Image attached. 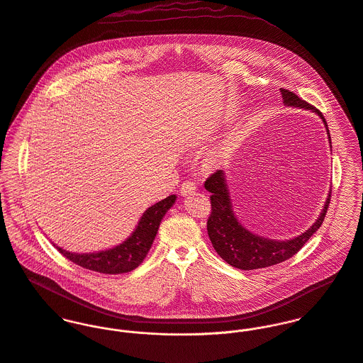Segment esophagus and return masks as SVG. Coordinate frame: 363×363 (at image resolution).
<instances>
[{"label":"esophagus","instance_id":"34e87169","mask_svg":"<svg viewBox=\"0 0 363 363\" xmlns=\"http://www.w3.org/2000/svg\"><path fill=\"white\" fill-rule=\"evenodd\" d=\"M195 191H196V186H195V184L192 181H184L181 184V195L186 196V195L194 194Z\"/></svg>","mask_w":363,"mask_h":363}]
</instances>
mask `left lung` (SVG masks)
Masks as SVG:
<instances>
[{
	"mask_svg": "<svg viewBox=\"0 0 363 363\" xmlns=\"http://www.w3.org/2000/svg\"><path fill=\"white\" fill-rule=\"evenodd\" d=\"M281 94L284 98V104L286 106L304 108L318 113L327 128V122L323 113L318 109H315L313 105L298 98L289 89L281 88ZM327 132H328V128H327ZM328 139L331 143L330 133H328ZM205 188L212 194L211 195L212 213L208 218V234L213 244V248L228 265L242 271L272 267L289 259L290 257L298 252L300 248L308 241V238L321 227L331 201V192H330L320 218L315 220V223L308 230H306L303 234L291 240L279 241V240H268L265 237L252 234L244 225H241V223L234 216L230 195H228V188L225 184V177L221 169L213 172L205 181Z\"/></svg>",
	"mask_w": 363,
	"mask_h": 363,
	"instance_id": "obj_1",
	"label": "left lung"
}]
</instances>
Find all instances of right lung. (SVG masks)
I'll list each match as a JSON object with an SVG mask.
<instances>
[{"instance_id":"right-lung-1","label":"right lung","mask_w":363,"mask_h":363,"mask_svg":"<svg viewBox=\"0 0 363 363\" xmlns=\"http://www.w3.org/2000/svg\"><path fill=\"white\" fill-rule=\"evenodd\" d=\"M175 199V195H169L168 198L150 206L138 223L136 230L132 233V235L125 242L111 250L92 254H75L60 247L56 248L63 257L89 271L106 275L130 272L143 262L155 238L161 218H164V215L174 205Z\"/></svg>"}]
</instances>
